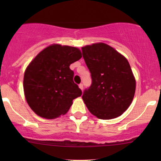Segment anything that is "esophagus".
Returning <instances> with one entry per match:
<instances>
[{
    "instance_id": "esophagus-1",
    "label": "esophagus",
    "mask_w": 161,
    "mask_h": 161,
    "mask_svg": "<svg viewBox=\"0 0 161 161\" xmlns=\"http://www.w3.org/2000/svg\"><path fill=\"white\" fill-rule=\"evenodd\" d=\"M79 88H80V89L83 91V85L82 84V83H80V84H79Z\"/></svg>"
}]
</instances>
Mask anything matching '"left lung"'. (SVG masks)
<instances>
[{"label":"left lung","instance_id":"8db88e82","mask_svg":"<svg viewBox=\"0 0 161 161\" xmlns=\"http://www.w3.org/2000/svg\"><path fill=\"white\" fill-rule=\"evenodd\" d=\"M82 52L92 79L82 96L87 108L101 119L121 116L130 105L136 92V78L127 59L103 42L82 47Z\"/></svg>","mask_w":161,"mask_h":161}]
</instances>
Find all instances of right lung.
I'll list each match as a JSON object with an SVG mask.
<instances>
[{
	"instance_id": "1",
	"label": "right lung",
	"mask_w": 161,
	"mask_h": 161,
	"mask_svg": "<svg viewBox=\"0 0 161 161\" xmlns=\"http://www.w3.org/2000/svg\"><path fill=\"white\" fill-rule=\"evenodd\" d=\"M81 57L78 47L53 44L31 61L24 73L23 90L35 114L53 119L67 113L72 100L82 94L69 68Z\"/></svg>"
}]
</instances>
